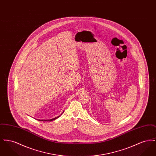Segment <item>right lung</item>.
<instances>
[{
  "label": "right lung",
  "mask_w": 156,
  "mask_h": 156,
  "mask_svg": "<svg viewBox=\"0 0 156 156\" xmlns=\"http://www.w3.org/2000/svg\"><path fill=\"white\" fill-rule=\"evenodd\" d=\"M63 112H64V111H63ZM63 112H62V113H63ZM62 113H61V115L62 114ZM59 116H57V117H56V118H53V119H47V120H44V119H41V120H40V119H37V120H41V121H47H47H48V122H51V121L54 120H55V119H56L57 118H58Z\"/></svg>",
  "instance_id": "right-lung-1"
}]
</instances>
